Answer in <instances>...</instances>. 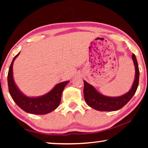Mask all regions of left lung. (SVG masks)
<instances>
[{
  "label": "left lung",
  "instance_id": "8db88e82",
  "mask_svg": "<svg viewBox=\"0 0 148 148\" xmlns=\"http://www.w3.org/2000/svg\"><path fill=\"white\" fill-rule=\"evenodd\" d=\"M132 61L135 67V79L130 91L122 96L117 97H110L102 95L95 89L93 86L84 80V99L88 106L95 110L101 112L116 111L122 108L136 91L139 83V69L138 64L134 54L132 56Z\"/></svg>",
  "mask_w": 148,
  "mask_h": 148
}]
</instances>
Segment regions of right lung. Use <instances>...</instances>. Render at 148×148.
Masks as SVG:
<instances>
[{"mask_svg": "<svg viewBox=\"0 0 148 148\" xmlns=\"http://www.w3.org/2000/svg\"><path fill=\"white\" fill-rule=\"evenodd\" d=\"M19 53L14 57L10 66L8 74V85L9 92L12 99L19 108L27 113L43 115L53 111L61 102L62 91L69 81L57 84L51 91L43 96L28 97L23 95L15 84L13 78V64L14 60Z\"/></svg>", "mask_w": 148, "mask_h": 148, "instance_id": "right-lung-1", "label": "right lung"}]
</instances>
